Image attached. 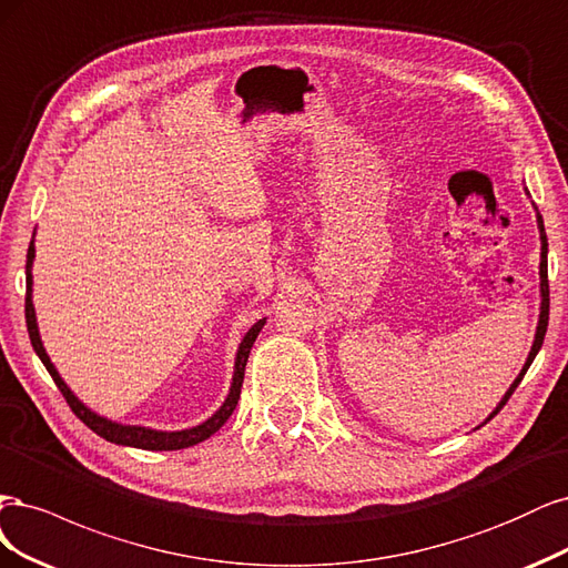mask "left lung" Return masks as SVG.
<instances>
[{
	"instance_id": "obj_1",
	"label": "left lung",
	"mask_w": 568,
	"mask_h": 568,
	"mask_svg": "<svg viewBox=\"0 0 568 568\" xmlns=\"http://www.w3.org/2000/svg\"><path fill=\"white\" fill-rule=\"evenodd\" d=\"M538 226H540V243H542V252H540V295H542V306H540V321H538V331H536V342H534V346H530V354H528V358H526V365L521 368L519 377L515 379V384H511L509 392H507L505 398L500 400V406L490 413L488 419H493V417H496V415L503 410V406L507 404L509 396L515 394V389L519 387V382L524 379V375H526V371H528V365L534 363L536 354L540 352L545 333H547V321H550V281H547V235H545V226H542V216H540V214H538Z\"/></svg>"
}]
</instances>
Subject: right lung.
<instances>
[{
    "instance_id": "add662e5",
    "label": "right lung",
    "mask_w": 568,
    "mask_h": 568,
    "mask_svg": "<svg viewBox=\"0 0 568 568\" xmlns=\"http://www.w3.org/2000/svg\"><path fill=\"white\" fill-rule=\"evenodd\" d=\"M32 260H34V245L30 243L28 247V262H26V323H28V335L32 342V349L38 352L40 361L44 363V368L49 371L51 379L57 382L59 392L63 394L65 404L70 406V410L75 413L82 423L91 429L97 432L99 436H103L105 442L111 444H120V446H134V448H143V450H179V448H189L195 446L200 442H205L210 438L219 427H222L226 419L231 417V413L237 406V398H241V387H243V379H245V365H247V356L254 339H257L262 325L266 323V318L257 321L252 327L250 333L245 335V339L241 342V349H237V358H235V375H233V384H231V392L229 398L224 400V406L219 408L207 423L197 425L193 429H184V432H153V429H145V427H124V425H115L111 419L99 417L97 413H91L89 408H84L80 400L72 396V392L65 387V382L59 377L57 368H53V363L49 361L40 333H38V321H34V306H32Z\"/></svg>"
}]
</instances>
